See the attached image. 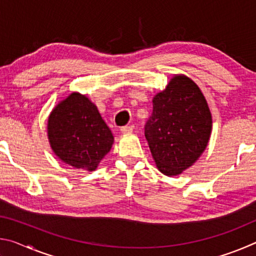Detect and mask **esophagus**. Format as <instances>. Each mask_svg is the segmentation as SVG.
<instances>
[{
    "label": "esophagus",
    "instance_id": "obj_1",
    "mask_svg": "<svg viewBox=\"0 0 256 256\" xmlns=\"http://www.w3.org/2000/svg\"><path fill=\"white\" fill-rule=\"evenodd\" d=\"M133 130H134L133 125H126V126L120 128V132H122V133H131Z\"/></svg>",
    "mask_w": 256,
    "mask_h": 256
}]
</instances>
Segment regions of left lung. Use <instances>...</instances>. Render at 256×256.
<instances>
[{
    "label": "left lung",
    "mask_w": 256,
    "mask_h": 256,
    "mask_svg": "<svg viewBox=\"0 0 256 256\" xmlns=\"http://www.w3.org/2000/svg\"><path fill=\"white\" fill-rule=\"evenodd\" d=\"M152 102L144 126L151 154L162 174L180 175L206 148L212 128L209 106L198 84L185 76L172 78Z\"/></svg>",
    "instance_id": "8db88e82"
}]
</instances>
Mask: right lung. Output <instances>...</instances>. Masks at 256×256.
<instances>
[{
	"label": "right lung",
	"instance_id": "add662e5",
	"mask_svg": "<svg viewBox=\"0 0 256 256\" xmlns=\"http://www.w3.org/2000/svg\"><path fill=\"white\" fill-rule=\"evenodd\" d=\"M54 154L70 166L92 172L110 152L114 136L94 104L72 92L52 110L47 123Z\"/></svg>",
	"mask_w": 256,
	"mask_h": 256
}]
</instances>
